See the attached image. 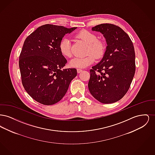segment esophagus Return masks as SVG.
Segmentation results:
<instances>
[{"label": "esophagus", "mask_w": 155, "mask_h": 155, "mask_svg": "<svg viewBox=\"0 0 155 155\" xmlns=\"http://www.w3.org/2000/svg\"><path fill=\"white\" fill-rule=\"evenodd\" d=\"M77 73H81V72L82 71V70L80 69V68H77Z\"/></svg>", "instance_id": "obj_1"}]
</instances>
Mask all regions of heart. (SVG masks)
I'll return each instance as SVG.
<instances>
[{
  "label": "heart",
  "mask_w": 155,
  "mask_h": 155,
  "mask_svg": "<svg viewBox=\"0 0 155 155\" xmlns=\"http://www.w3.org/2000/svg\"><path fill=\"white\" fill-rule=\"evenodd\" d=\"M76 38L87 44V56L83 58H75L70 61V66L74 68H84L90 66L95 61V58H102L106 51V46L102 39H97L96 34L87 30H82L75 35ZM59 51L65 58H70L72 56L70 40L67 38H63L59 45Z\"/></svg>",
  "instance_id": "1"
}]
</instances>
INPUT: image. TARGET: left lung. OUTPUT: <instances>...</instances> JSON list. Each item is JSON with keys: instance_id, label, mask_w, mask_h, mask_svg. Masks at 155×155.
<instances>
[{"instance_id": "obj_1", "label": "left lung", "mask_w": 155, "mask_h": 155, "mask_svg": "<svg viewBox=\"0 0 155 155\" xmlns=\"http://www.w3.org/2000/svg\"><path fill=\"white\" fill-rule=\"evenodd\" d=\"M101 32L107 43L101 61L90 70L88 88L99 102H117L130 88L135 72V54L133 42L120 27L101 24L92 28Z\"/></svg>"}]
</instances>
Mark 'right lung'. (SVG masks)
Returning a JSON list of instances; mask_svg holds the SVG:
<instances>
[{
    "mask_svg": "<svg viewBox=\"0 0 155 155\" xmlns=\"http://www.w3.org/2000/svg\"><path fill=\"white\" fill-rule=\"evenodd\" d=\"M76 28L45 24L25 39L19 57L21 81L26 92L38 102L58 103L77 76L75 68L61 70L67 60L59 48L61 39Z\"/></svg>",
    "mask_w": 155,
    "mask_h": 155,
    "instance_id": "add662e5",
    "label": "right lung"
}]
</instances>
